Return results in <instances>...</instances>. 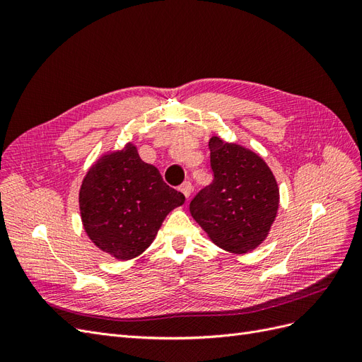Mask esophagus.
Returning a JSON list of instances; mask_svg holds the SVG:
<instances>
[{
  "label": "esophagus",
  "mask_w": 362,
  "mask_h": 362,
  "mask_svg": "<svg viewBox=\"0 0 362 362\" xmlns=\"http://www.w3.org/2000/svg\"><path fill=\"white\" fill-rule=\"evenodd\" d=\"M180 190L184 193V196L185 198H190V194H192V190H193V185H192V182L190 181H185V182H182V185L180 187Z\"/></svg>",
  "instance_id": "obj_1"
}]
</instances>
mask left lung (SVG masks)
I'll return each instance as SVG.
<instances>
[{
    "instance_id": "obj_1",
    "label": "left lung",
    "mask_w": 362,
    "mask_h": 362,
    "mask_svg": "<svg viewBox=\"0 0 362 362\" xmlns=\"http://www.w3.org/2000/svg\"><path fill=\"white\" fill-rule=\"evenodd\" d=\"M213 182L190 202L196 222L218 247L246 254L264 242L279 206L275 177L258 154L213 136Z\"/></svg>"
}]
</instances>
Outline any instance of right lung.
Here are the masks:
<instances>
[{"instance_id": "1", "label": "right lung", "mask_w": 362, "mask_h": 362, "mask_svg": "<svg viewBox=\"0 0 362 362\" xmlns=\"http://www.w3.org/2000/svg\"><path fill=\"white\" fill-rule=\"evenodd\" d=\"M184 201L156 166L139 157L133 144L103 156L86 173L80 189L87 235L122 261L136 258L154 242L164 217Z\"/></svg>"}]
</instances>
